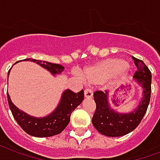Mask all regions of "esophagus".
<instances>
[{
  "mask_svg": "<svg viewBox=\"0 0 160 160\" xmlns=\"http://www.w3.org/2000/svg\"><path fill=\"white\" fill-rule=\"evenodd\" d=\"M84 97L86 98H90L93 97V91L91 89H85L84 90Z\"/></svg>",
  "mask_w": 160,
  "mask_h": 160,
  "instance_id": "1",
  "label": "esophagus"
}]
</instances>
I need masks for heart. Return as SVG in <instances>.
<instances>
[{
    "label": "heart",
    "instance_id": "b5f03b06",
    "mask_svg": "<svg viewBox=\"0 0 160 160\" xmlns=\"http://www.w3.org/2000/svg\"><path fill=\"white\" fill-rule=\"evenodd\" d=\"M129 69V65L123 60L110 58L85 68L82 72V78L88 84H98L105 81L113 73L116 80L123 79Z\"/></svg>",
    "mask_w": 160,
    "mask_h": 160
}]
</instances>
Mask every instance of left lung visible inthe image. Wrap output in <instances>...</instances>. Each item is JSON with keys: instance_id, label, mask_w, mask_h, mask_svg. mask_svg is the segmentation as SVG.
I'll list each match as a JSON object with an SVG mask.
<instances>
[{"instance_id": "obj_1", "label": "left lung", "mask_w": 160, "mask_h": 160, "mask_svg": "<svg viewBox=\"0 0 160 160\" xmlns=\"http://www.w3.org/2000/svg\"><path fill=\"white\" fill-rule=\"evenodd\" d=\"M132 59L138 67L133 78L136 83L142 88V97L133 110L127 113L118 112L110 104L108 92L96 91L93 93L96 110L92 123L102 135L111 138L127 135L137 128L147 111L151 96V72L142 60L134 56Z\"/></svg>"}]
</instances>
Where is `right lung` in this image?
Instances as JSON below:
<instances>
[{"label": "right lung", "instance_id": "right-lung-1", "mask_svg": "<svg viewBox=\"0 0 160 160\" xmlns=\"http://www.w3.org/2000/svg\"><path fill=\"white\" fill-rule=\"evenodd\" d=\"M23 61L35 62L46 69L53 76L61 74L65 69L62 65L44 61L42 62L35 59H24ZM10 71L11 69L8 72V76L10 74ZM83 98V90L76 93L70 89H66L62 93L59 104L52 112L43 117H36L19 110L12 102L10 95L7 93L8 104L14 119L25 132L36 138L52 137L62 132L70 122L72 112L82 102Z\"/></svg>", "mask_w": 160, "mask_h": 160}]
</instances>
